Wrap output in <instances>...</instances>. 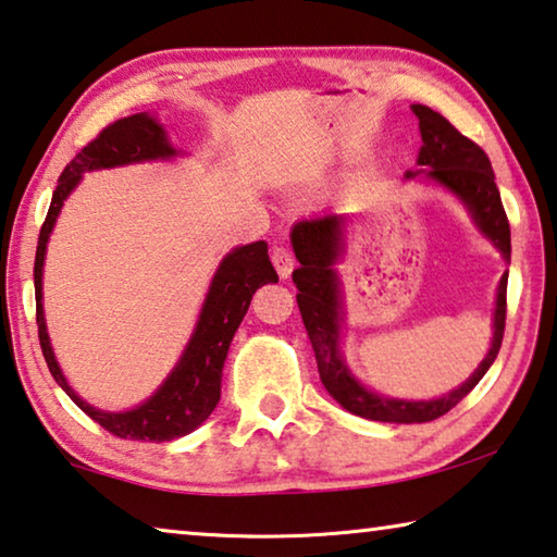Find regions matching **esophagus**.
<instances>
[{"label": "esophagus", "instance_id": "esophagus-1", "mask_svg": "<svg viewBox=\"0 0 557 557\" xmlns=\"http://www.w3.org/2000/svg\"><path fill=\"white\" fill-rule=\"evenodd\" d=\"M272 264H275L277 275L282 280H287L289 275H293V268H295L293 252H289L287 247H272Z\"/></svg>", "mask_w": 557, "mask_h": 557}]
</instances>
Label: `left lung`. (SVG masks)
Instances as JSON below:
<instances>
[{
	"label": "left lung",
	"instance_id": "8db88e82",
	"mask_svg": "<svg viewBox=\"0 0 557 557\" xmlns=\"http://www.w3.org/2000/svg\"><path fill=\"white\" fill-rule=\"evenodd\" d=\"M411 111L419 119L421 148L417 158L419 168L406 171V181L421 178L451 193L469 210L479 233L496 247L503 260L510 262V225L506 210H503L488 156L481 151V146L458 134L451 123L429 106L413 103ZM344 223H347V218L342 213L326 210L312 220H299L289 233L295 258L299 262V268L293 272L299 289L297 305L302 312L305 330L310 334L324 389L342 409L369 421L423 423L444 417L481 382L498 357L503 330H506L508 272H503L498 282L496 310H493V339L479 369L458 389L438 396V399H394V396L367 389L351 374L342 355V326L347 312H344L337 262L344 252Z\"/></svg>",
	"mask_w": 557,
	"mask_h": 557
}]
</instances>
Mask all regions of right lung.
Wrapping results in <instances>:
<instances>
[{
    "mask_svg": "<svg viewBox=\"0 0 557 557\" xmlns=\"http://www.w3.org/2000/svg\"><path fill=\"white\" fill-rule=\"evenodd\" d=\"M175 156H181V151L173 148L163 123L151 116V113H134V116L119 119L111 126H106L91 144L76 153L74 161L59 175V185L54 196H51L49 213L39 233L37 260H34L39 344L51 376L57 379L61 389L72 396V401L78 409L88 413L96 423H101L109 434L131 441H156V444L181 438L190 434V431H196L218 406L227 349H231L237 326H240L247 307H250V299L258 293V287L268 285V282H277V272L272 268L268 255V243L258 240L233 247L220 260L215 275L210 280L206 302L200 307L196 330H193L188 344H185L181 359L175 361V367L163 379V384L144 404H138L128 411L96 409V406L84 401L69 386L54 357V349H51L47 320H44L41 287L44 258H47L51 231H54L57 218L61 208H64V200L82 183L84 173L131 163L171 161Z\"/></svg>",
    "mask_w": 557,
    "mask_h": 557,
    "instance_id": "obj_1",
    "label": "right lung"
}]
</instances>
